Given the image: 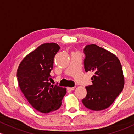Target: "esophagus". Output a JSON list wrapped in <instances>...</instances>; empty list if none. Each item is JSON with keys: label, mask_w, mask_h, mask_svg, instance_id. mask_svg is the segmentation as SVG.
I'll list each match as a JSON object with an SVG mask.
<instances>
[{"label": "esophagus", "mask_w": 134, "mask_h": 134, "mask_svg": "<svg viewBox=\"0 0 134 134\" xmlns=\"http://www.w3.org/2000/svg\"><path fill=\"white\" fill-rule=\"evenodd\" d=\"M75 88V87H68L67 89L69 90V91H73V90H74Z\"/></svg>", "instance_id": "obj_1"}]
</instances>
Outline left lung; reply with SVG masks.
I'll use <instances>...</instances> for the list:
<instances>
[{"label": "left lung", "mask_w": 134, "mask_h": 134, "mask_svg": "<svg viewBox=\"0 0 134 134\" xmlns=\"http://www.w3.org/2000/svg\"><path fill=\"white\" fill-rule=\"evenodd\" d=\"M85 71H92L91 85L87 86V96L82 103L88 109L101 111L111 106L124 87L122 67L115 54L96 44L83 49Z\"/></svg>", "instance_id": "8db88e82"}]
</instances>
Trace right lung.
I'll return each mask as SVG.
<instances>
[{
    "mask_svg": "<svg viewBox=\"0 0 134 134\" xmlns=\"http://www.w3.org/2000/svg\"><path fill=\"white\" fill-rule=\"evenodd\" d=\"M59 49L55 43L40 45L22 60L18 68L21 91L31 106L43 113L59 109L66 93V88L49 83L54 58Z\"/></svg>",
    "mask_w": 134,
    "mask_h": 134,
    "instance_id": "add662e5",
    "label": "right lung"
}]
</instances>
